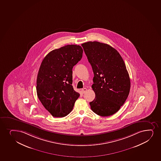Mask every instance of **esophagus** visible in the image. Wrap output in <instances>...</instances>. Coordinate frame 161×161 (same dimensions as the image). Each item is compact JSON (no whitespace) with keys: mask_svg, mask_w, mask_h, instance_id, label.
Returning a JSON list of instances; mask_svg holds the SVG:
<instances>
[{"mask_svg":"<svg viewBox=\"0 0 161 161\" xmlns=\"http://www.w3.org/2000/svg\"><path fill=\"white\" fill-rule=\"evenodd\" d=\"M87 91V89L86 88H83V89H82L81 92L82 93H83V94H84V93H86V92Z\"/></svg>","mask_w":161,"mask_h":161,"instance_id":"34e87169","label":"esophagus"}]
</instances>
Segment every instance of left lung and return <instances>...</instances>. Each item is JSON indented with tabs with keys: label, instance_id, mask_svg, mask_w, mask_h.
<instances>
[{
	"label": "left lung",
	"instance_id": "1",
	"mask_svg": "<svg viewBox=\"0 0 161 161\" xmlns=\"http://www.w3.org/2000/svg\"><path fill=\"white\" fill-rule=\"evenodd\" d=\"M94 76L92 86L95 94L89 103L91 109L101 116L119 110L128 97L130 80L119 53L108 44L89 42L82 44Z\"/></svg>",
	"mask_w": 161,
	"mask_h": 161
}]
</instances>
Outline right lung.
<instances>
[{"label":"right lung","instance_id":"obj_1","mask_svg":"<svg viewBox=\"0 0 161 161\" xmlns=\"http://www.w3.org/2000/svg\"><path fill=\"white\" fill-rule=\"evenodd\" d=\"M83 49L68 45L50 52L40 65L36 79L38 98L53 117L70 113L80 94L72 86V69L81 59Z\"/></svg>","mask_w":161,"mask_h":161}]
</instances>
